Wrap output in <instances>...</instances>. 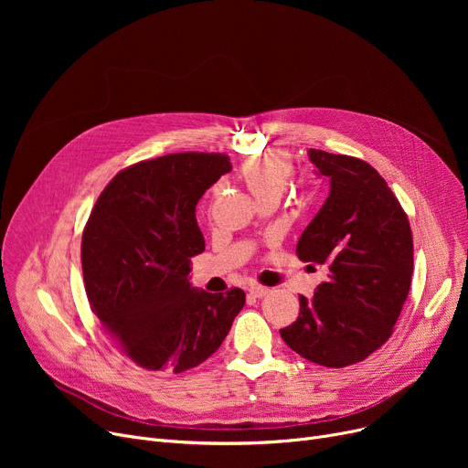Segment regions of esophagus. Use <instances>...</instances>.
<instances>
[{
  "instance_id": "1",
  "label": "esophagus",
  "mask_w": 468,
  "mask_h": 468,
  "mask_svg": "<svg viewBox=\"0 0 468 468\" xmlns=\"http://www.w3.org/2000/svg\"><path fill=\"white\" fill-rule=\"evenodd\" d=\"M249 292H250V296H254V298H265L267 293L271 292V290H269L267 286H260V284H254V286H250V288H249Z\"/></svg>"
}]
</instances>
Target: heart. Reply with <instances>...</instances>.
Here are the masks:
<instances>
[{
	"mask_svg": "<svg viewBox=\"0 0 468 468\" xmlns=\"http://www.w3.org/2000/svg\"><path fill=\"white\" fill-rule=\"evenodd\" d=\"M290 172V159L277 154L249 159L240 166V176L256 199H263L269 195L279 197L286 187Z\"/></svg>",
	"mask_w": 468,
	"mask_h": 468,
	"instance_id": "1",
	"label": "heart"
}]
</instances>
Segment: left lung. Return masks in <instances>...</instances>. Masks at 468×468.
Instances as JSON below:
<instances>
[{
    "instance_id": "left-lung-1",
    "label": "left lung",
    "mask_w": 468,
    "mask_h": 468,
    "mask_svg": "<svg viewBox=\"0 0 468 468\" xmlns=\"http://www.w3.org/2000/svg\"><path fill=\"white\" fill-rule=\"evenodd\" d=\"M307 155L330 178V193L296 254L328 265V279L313 298L300 296V316L281 337L314 364L346 367L378 351L399 321L413 273L411 229L372 165L323 150Z\"/></svg>"
}]
</instances>
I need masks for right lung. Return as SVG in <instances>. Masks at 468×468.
<instances>
[{"label":"right lung","instance_id":"obj_1","mask_svg":"<svg viewBox=\"0 0 468 468\" xmlns=\"http://www.w3.org/2000/svg\"><path fill=\"white\" fill-rule=\"evenodd\" d=\"M231 170L221 154L136 163L106 186L81 240L87 298L117 347L145 370L180 374L226 339L244 292L197 290L191 258L205 250L195 207Z\"/></svg>","mask_w":468,"mask_h":468}]
</instances>
